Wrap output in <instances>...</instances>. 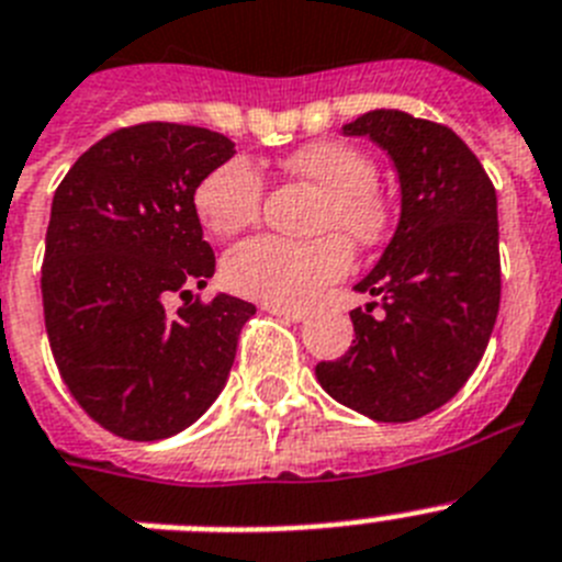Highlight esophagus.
<instances>
[{
	"label": "esophagus",
	"mask_w": 562,
	"mask_h": 562,
	"mask_svg": "<svg viewBox=\"0 0 562 562\" xmlns=\"http://www.w3.org/2000/svg\"><path fill=\"white\" fill-rule=\"evenodd\" d=\"M263 310L272 315H278V318L284 321H292V324H301V321L306 318V310H299V306H278V304H263Z\"/></svg>",
	"instance_id": "obj_1"
}]
</instances>
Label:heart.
<instances>
[{"mask_svg": "<svg viewBox=\"0 0 562 562\" xmlns=\"http://www.w3.org/2000/svg\"><path fill=\"white\" fill-rule=\"evenodd\" d=\"M286 170L327 193L318 227L338 229L355 244H372L383 233L386 213L375 187V167L363 153L340 142H313L286 156ZM261 176L247 158L215 167L195 190V213L213 235H235L249 227L261 210ZM349 247L340 235L315 241H284L258 235L227 252L224 284L261 304L306 306L349 270Z\"/></svg>", "mask_w": 562, "mask_h": 562, "instance_id": "heart-1", "label": "heart"}]
</instances>
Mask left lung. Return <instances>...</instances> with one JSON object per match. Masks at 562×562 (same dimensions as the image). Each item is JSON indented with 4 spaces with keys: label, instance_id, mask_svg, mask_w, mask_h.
<instances>
[{
    "label": "left lung",
    "instance_id": "8db88e82",
    "mask_svg": "<svg viewBox=\"0 0 562 562\" xmlns=\"http://www.w3.org/2000/svg\"><path fill=\"white\" fill-rule=\"evenodd\" d=\"M375 142L397 172L401 215L355 292L383 315L352 310L355 340L315 378L338 404L381 424L424 418L452 401L481 363L501 310L497 195L467 142L404 110L344 124Z\"/></svg>",
    "mask_w": 562,
    "mask_h": 562
}]
</instances>
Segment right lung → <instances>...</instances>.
Wrapping results in <instances>:
<instances>
[{
    "label": "right lung",
    "instance_id": "1",
    "mask_svg": "<svg viewBox=\"0 0 562 562\" xmlns=\"http://www.w3.org/2000/svg\"><path fill=\"white\" fill-rule=\"evenodd\" d=\"M235 156L222 133L150 122L122 127L76 158L53 195L42 304L67 390L119 438L179 435L222 395L256 306L215 292L195 190ZM188 301L170 316L164 299Z\"/></svg>",
    "mask_w": 562,
    "mask_h": 562
}]
</instances>
